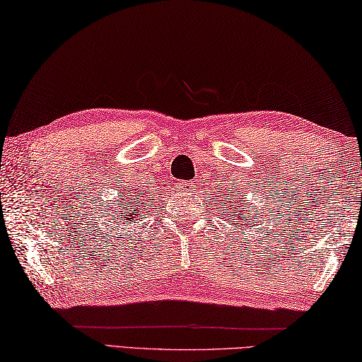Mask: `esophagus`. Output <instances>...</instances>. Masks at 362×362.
Here are the masks:
<instances>
[{"label":"esophagus","instance_id":"obj_1","mask_svg":"<svg viewBox=\"0 0 362 362\" xmlns=\"http://www.w3.org/2000/svg\"><path fill=\"white\" fill-rule=\"evenodd\" d=\"M180 189H181V190H186V192H189L190 182H180Z\"/></svg>","mask_w":362,"mask_h":362}]
</instances>
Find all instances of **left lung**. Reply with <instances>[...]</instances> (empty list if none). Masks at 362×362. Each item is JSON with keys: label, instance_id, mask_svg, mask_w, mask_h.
<instances>
[{"label": "left lung", "instance_id": "1", "mask_svg": "<svg viewBox=\"0 0 362 362\" xmlns=\"http://www.w3.org/2000/svg\"><path fill=\"white\" fill-rule=\"evenodd\" d=\"M233 200V199H231ZM245 202L249 200H244V199H236L233 202H230V209L231 213L228 214V217H231V221L233 222H244V219L247 222H252L254 219H257V209H254V206H250V204H245ZM223 206V203H222ZM241 225H245V223H241ZM235 227H238V225H235Z\"/></svg>", "mask_w": 362, "mask_h": 362}]
</instances>
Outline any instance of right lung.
Here are the masks:
<instances>
[{"label":"right lung","mask_w":362,"mask_h":362,"mask_svg":"<svg viewBox=\"0 0 362 362\" xmlns=\"http://www.w3.org/2000/svg\"><path fill=\"white\" fill-rule=\"evenodd\" d=\"M127 195H122L124 199L119 200L122 203H115V204H110L108 208H112L110 214L113 221H119L122 222L124 221L126 223L127 222H132L135 221V217H140V214L143 213V206H145V199H146V192L141 194V190L139 189H129V192H126ZM149 199V197H148Z\"/></svg>","instance_id":"obj_1"}]
</instances>
